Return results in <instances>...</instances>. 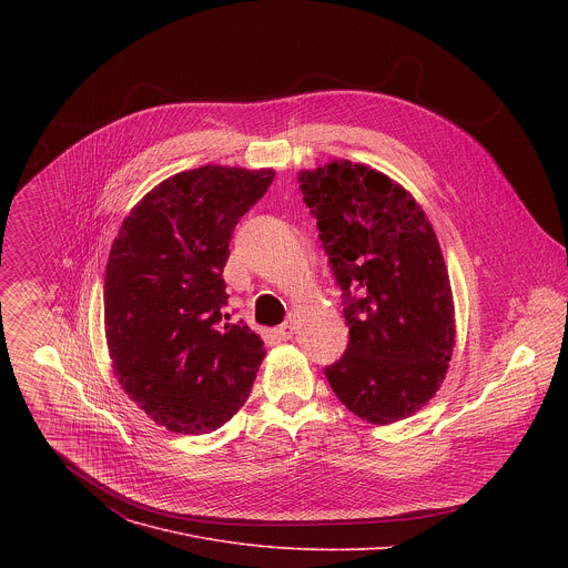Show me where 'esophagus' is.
Segmentation results:
<instances>
[{
	"label": "esophagus",
	"instance_id": "esophagus-1",
	"mask_svg": "<svg viewBox=\"0 0 568 568\" xmlns=\"http://www.w3.org/2000/svg\"><path fill=\"white\" fill-rule=\"evenodd\" d=\"M293 332H295V320H286L284 324L275 327V336L282 341H288L293 336Z\"/></svg>",
	"mask_w": 568,
	"mask_h": 568
}]
</instances>
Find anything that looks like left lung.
<instances>
[{
    "instance_id": "left-lung-1",
    "label": "left lung",
    "mask_w": 568,
    "mask_h": 568,
    "mask_svg": "<svg viewBox=\"0 0 568 568\" xmlns=\"http://www.w3.org/2000/svg\"><path fill=\"white\" fill-rule=\"evenodd\" d=\"M343 291L345 354L325 378L372 424H394L442 387L455 347L448 268L422 205L387 174L347 160L300 172Z\"/></svg>"
}]
</instances>
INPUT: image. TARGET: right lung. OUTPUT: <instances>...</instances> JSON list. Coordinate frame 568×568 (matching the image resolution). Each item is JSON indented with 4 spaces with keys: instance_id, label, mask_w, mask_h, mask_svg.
<instances>
[{
    "instance_id": "right-lung-1",
    "label": "right lung",
    "mask_w": 568,
    "mask_h": 568,
    "mask_svg": "<svg viewBox=\"0 0 568 568\" xmlns=\"http://www.w3.org/2000/svg\"><path fill=\"white\" fill-rule=\"evenodd\" d=\"M273 176V168L214 163L168 176L129 212L111 244V367L126 396L172 433L201 435L232 419L266 354L248 325L223 324L221 311L234 227Z\"/></svg>"
}]
</instances>
